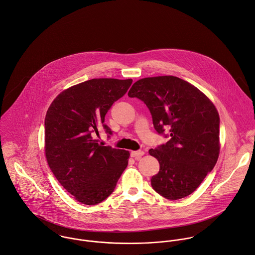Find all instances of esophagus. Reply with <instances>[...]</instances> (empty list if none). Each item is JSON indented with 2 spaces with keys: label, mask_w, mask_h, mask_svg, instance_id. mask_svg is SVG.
Instances as JSON below:
<instances>
[{
  "label": "esophagus",
  "mask_w": 255,
  "mask_h": 255,
  "mask_svg": "<svg viewBox=\"0 0 255 255\" xmlns=\"http://www.w3.org/2000/svg\"><path fill=\"white\" fill-rule=\"evenodd\" d=\"M130 155H131L132 158H135L136 160H139L144 155V152L141 151V150H139V151H132Z\"/></svg>",
  "instance_id": "obj_1"
}]
</instances>
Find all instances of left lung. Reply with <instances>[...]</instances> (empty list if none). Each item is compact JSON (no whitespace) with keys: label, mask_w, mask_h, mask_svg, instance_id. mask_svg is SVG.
Instances as JSON below:
<instances>
[{"label":"left lung","mask_w":255,"mask_h":255,"mask_svg":"<svg viewBox=\"0 0 255 255\" xmlns=\"http://www.w3.org/2000/svg\"><path fill=\"white\" fill-rule=\"evenodd\" d=\"M149 108L159 134L170 140L149 154L160 164L153 189L168 200L194 193L214 169L220 155V115L210 98L193 84L173 75L146 77L128 92Z\"/></svg>","instance_id":"left-lung-1"}]
</instances>
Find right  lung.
Returning a JSON list of instances; mask_svg holds the SVG:
<instances>
[{
	"instance_id": "add662e5",
	"label": "right lung",
	"mask_w": 255,
	"mask_h": 255,
	"mask_svg": "<svg viewBox=\"0 0 255 255\" xmlns=\"http://www.w3.org/2000/svg\"><path fill=\"white\" fill-rule=\"evenodd\" d=\"M132 79L93 78L60 92L44 119V152L59 184L84 205L108 198L128 165L129 151L103 146L95 139L107 111L132 84Z\"/></svg>"
}]
</instances>
